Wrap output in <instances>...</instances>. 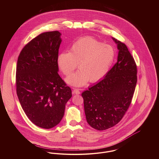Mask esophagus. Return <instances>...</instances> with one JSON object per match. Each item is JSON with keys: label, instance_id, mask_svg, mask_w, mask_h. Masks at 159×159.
<instances>
[{"label": "esophagus", "instance_id": "obj_1", "mask_svg": "<svg viewBox=\"0 0 159 159\" xmlns=\"http://www.w3.org/2000/svg\"><path fill=\"white\" fill-rule=\"evenodd\" d=\"M73 93L74 94H76V95H79L80 94V91L78 89H74L73 91Z\"/></svg>", "mask_w": 159, "mask_h": 159}]
</instances>
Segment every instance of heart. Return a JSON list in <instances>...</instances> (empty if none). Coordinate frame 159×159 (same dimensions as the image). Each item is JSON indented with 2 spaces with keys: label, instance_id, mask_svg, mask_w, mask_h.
Segmentation results:
<instances>
[{
  "label": "heart",
  "instance_id": "obj_1",
  "mask_svg": "<svg viewBox=\"0 0 159 159\" xmlns=\"http://www.w3.org/2000/svg\"><path fill=\"white\" fill-rule=\"evenodd\" d=\"M114 56L111 46L92 37H84L73 43L69 52L59 54L57 64L66 76L71 73L78 64L80 70L68 76L66 81L71 86L80 87L89 80L95 82L103 77L113 64Z\"/></svg>",
  "mask_w": 159,
  "mask_h": 159
}]
</instances>
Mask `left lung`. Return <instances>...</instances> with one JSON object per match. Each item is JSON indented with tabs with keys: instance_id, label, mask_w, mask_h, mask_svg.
<instances>
[{
	"instance_id": "left-lung-1",
	"label": "left lung",
	"mask_w": 159,
	"mask_h": 159,
	"mask_svg": "<svg viewBox=\"0 0 159 159\" xmlns=\"http://www.w3.org/2000/svg\"><path fill=\"white\" fill-rule=\"evenodd\" d=\"M112 39L119 50L117 62L103 79L81 94L87 122L98 130L120 122L131 103L137 82L136 64L127 46Z\"/></svg>"
}]
</instances>
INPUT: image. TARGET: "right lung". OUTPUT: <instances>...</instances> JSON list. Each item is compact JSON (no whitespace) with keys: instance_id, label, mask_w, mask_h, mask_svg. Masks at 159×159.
Masks as SVG:
<instances>
[{"instance_id":"1","label":"right lung","mask_w":159,"mask_h":159,"mask_svg":"<svg viewBox=\"0 0 159 159\" xmlns=\"http://www.w3.org/2000/svg\"><path fill=\"white\" fill-rule=\"evenodd\" d=\"M61 36L59 31L40 34L23 48L17 62L16 92L22 108L31 122L46 129L61 122L72 96L58 74Z\"/></svg>"}]
</instances>
